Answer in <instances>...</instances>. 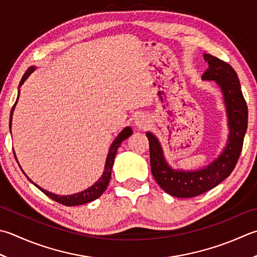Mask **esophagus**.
<instances>
[{
  "mask_svg": "<svg viewBox=\"0 0 257 257\" xmlns=\"http://www.w3.org/2000/svg\"><path fill=\"white\" fill-rule=\"evenodd\" d=\"M136 124H137V127L139 128H146V125H147V121H146V119L144 117H139L136 119Z\"/></svg>",
  "mask_w": 257,
  "mask_h": 257,
  "instance_id": "34e87169",
  "label": "esophagus"
}]
</instances>
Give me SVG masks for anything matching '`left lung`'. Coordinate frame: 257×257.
<instances>
[{
  "label": "left lung",
  "mask_w": 257,
  "mask_h": 257,
  "mask_svg": "<svg viewBox=\"0 0 257 257\" xmlns=\"http://www.w3.org/2000/svg\"><path fill=\"white\" fill-rule=\"evenodd\" d=\"M204 59L208 63V68L202 78L214 80L219 85L227 109L230 132L227 146L222 155L204 169L196 172L174 170L166 163L158 139L152 133H147L154 178L166 193L179 198H190L204 194L228 177L237 164L247 129L248 110L237 73L232 65L212 54H204Z\"/></svg>",
  "instance_id": "1"
}]
</instances>
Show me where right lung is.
<instances>
[{"instance_id": "add662e5", "label": "right lung", "mask_w": 257, "mask_h": 257, "mask_svg": "<svg viewBox=\"0 0 257 257\" xmlns=\"http://www.w3.org/2000/svg\"><path fill=\"white\" fill-rule=\"evenodd\" d=\"M33 70H34V68L31 67V68H29L27 71H25V73L23 74V77L21 79V81H20L19 87H21V85L23 84V82L25 81V79L29 77L30 73H31ZM18 98H19V95H18ZM17 101H18V100H17ZM15 104H17V102L14 103L13 108L11 110V114H10V115H11V117H10V127H11L12 115H13ZM132 134H133L132 128L127 127V128H124L122 132L119 134V136H118L117 138L114 139V142L112 143L111 147H110L109 154L107 156V160H105L104 172H103L102 177L100 178L98 182L95 183L93 186H91V187L88 188L87 190H83V192H81V193H78V194H74V195H70V196H58V195H55V194L47 192V190H44L41 187H39L38 185H35V186H37V187L40 190H42V193H44L45 195H47L48 197L53 199L54 202H57L59 204H62V205H65V206H77V205H82V204H87V203L92 202V200L100 197V196L103 194L105 188H107V186H108V184L110 182V177H111L112 165H113L115 154H117V150L119 148V146L121 145V143L123 142V140L129 138L130 136H132ZM15 159H17V158H15ZM30 182H31V180H30Z\"/></svg>"}]
</instances>
